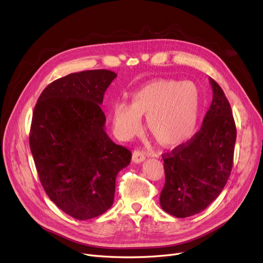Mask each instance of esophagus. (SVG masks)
<instances>
[{
    "label": "esophagus",
    "mask_w": 263,
    "mask_h": 263,
    "mask_svg": "<svg viewBox=\"0 0 263 263\" xmlns=\"http://www.w3.org/2000/svg\"><path fill=\"white\" fill-rule=\"evenodd\" d=\"M145 159H146L145 151H142V150H134V153H133V161L135 163H140L142 161H145Z\"/></svg>",
    "instance_id": "esophagus-1"
}]
</instances>
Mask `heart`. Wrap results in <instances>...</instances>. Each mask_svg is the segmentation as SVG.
<instances>
[{
    "mask_svg": "<svg viewBox=\"0 0 263 263\" xmlns=\"http://www.w3.org/2000/svg\"><path fill=\"white\" fill-rule=\"evenodd\" d=\"M201 95L193 82L150 81L135 92L133 103L116 101L110 106L113 129L121 139H130L147 116L148 128L164 147H176L193 137L198 122Z\"/></svg>",
    "mask_w": 263,
    "mask_h": 263,
    "instance_id": "heart-1",
    "label": "heart"
}]
</instances>
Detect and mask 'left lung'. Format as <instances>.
Here are the masks:
<instances>
[{
	"label": "left lung",
	"mask_w": 263,
	"mask_h": 263,
	"mask_svg": "<svg viewBox=\"0 0 263 263\" xmlns=\"http://www.w3.org/2000/svg\"><path fill=\"white\" fill-rule=\"evenodd\" d=\"M210 83L213 101L201 129L162 156L165 182L160 205L178 218L201 213L216 200L233 168L237 133L232 108L216 81L210 78Z\"/></svg>",
	"instance_id": "8db88e82"
}]
</instances>
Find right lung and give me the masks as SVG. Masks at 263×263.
<instances>
[{
  "instance_id": "1",
  "label": "right lung",
  "mask_w": 263,
  "mask_h": 263,
  "mask_svg": "<svg viewBox=\"0 0 263 263\" xmlns=\"http://www.w3.org/2000/svg\"><path fill=\"white\" fill-rule=\"evenodd\" d=\"M116 77L89 70L60 78L43 91L33 113L29 146L39 180L76 219L98 217L113 205L117 174L130 163V151L107 136L100 106Z\"/></svg>"
}]
</instances>
